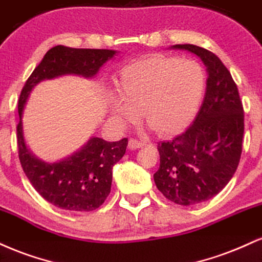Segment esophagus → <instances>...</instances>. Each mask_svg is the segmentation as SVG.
<instances>
[{"instance_id": "obj_1", "label": "esophagus", "mask_w": 262, "mask_h": 262, "mask_svg": "<svg viewBox=\"0 0 262 262\" xmlns=\"http://www.w3.org/2000/svg\"><path fill=\"white\" fill-rule=\"evenodd\" d=\"M146 146V142L143 141L136 140V138H130L128 141V148L130 149H137V148H142V147Z\"/></svg>"}]
</instances>
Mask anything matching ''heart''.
<instances>
[{
  "instance_id": "1",
  "label": "heart",
  "mask_w": 262,
  "mask_h": 262,
  "mask_svg": "<svg viewBox=\"0 0 262 262\" xmlns=\"http://www.w3.org/2000/svg\"><path fill=\"white\" fill-rule=\"evenodd\" d=\"M206 73L195 60L153 54L125 64L115 79L118 97L107 101L110 115L130 126L140 113L162 136L184 132L198 115Z\"/></svg>"
}]
</instances>
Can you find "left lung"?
<instances>
[{
	"label": "left lung",
	"instance_id": "8db88e82",
	"mask_svg": "<svg viewBox=\"0 0 262 262\" xmlns=\"http://www.w3.org/2000/svg\"><path fill=\"white\" fill-rule=\"evenodd\" d=\"M202 60L206 93L198 115L173 141L158 143L161 164L153 178L177 205L191 206L220 193L238 168L244 135V110L232 75L213 52L191 44L173 45Z\"/></svg>",
	"mask_w": 262,
	"mask_h": 262
}]
</instances>
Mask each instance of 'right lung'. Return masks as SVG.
Wrapping results in <instances>:
<instances>
[{"label": "right lung", "mask_w": 262, "mask_h": 262, "mask_svg": "<svg viewBox=\"0 0 262 262\" xmlns=\"http://www.w3.org/2000/svg\"><path fill=\"white\" fill-rule=\"evenodd\" d=\"M116 52L106 49L55 46L46 52L20 92L17 141L21 168L34 189L46 201L62 210L89 212L104 204L112 189L113 167L124 157L127 138L107 142L92 136L81 149L66 158L55 163L44 162L30 152L24 140L21 121L24 106L38 83L64 75L93 78Z\"/></svg>", "instance_id": "right-lung-1"}]
</instances>
